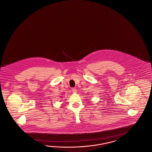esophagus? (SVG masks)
<instances>
[{
	"mask_svg": "<svg viewBox=\"0 0 152 152\" xmlns=\"http://www.w3.org/2000/svg\"><path fill=\"white\" fill-rule=\"evenodd\" d=\"M72 92L74 94H76L77 93V90H76V89L75 88H72Z\"/></svg>",
	"mask_w": 152,
	"mask_h": 152,
	"instance_id": "esophagus-1",
	"label": "esophagus"
}]
</instances>
